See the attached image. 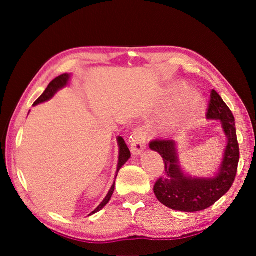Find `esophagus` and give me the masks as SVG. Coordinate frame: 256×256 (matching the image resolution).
<instances>
[{
	"label": "esophagus",
	"instance_id": "1",
	"mask_svg": "<svg viewBox=\"0 0 256 256\" xmlns=\"http://www.w3.org/2000/svg\"><path fill=\"white\" fill-rule=\"evenodd\" d=\"M146 131L144 128H138L131 136V152L133 156H140L146 149Z\"/></svg>",
	"mask_w": 256,
	"mask_h": 256
}]
</instances>
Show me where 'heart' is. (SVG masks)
<instances>
[{"mask_svg":"<svg viewBox=\"0 0 256 256\" xmlns=\"http://www.w3.org/2000/svg\"><path fill=\"white\" fill-rule=\"evenodd\" d=\"M204 110V102L200 94L196 90H188L180 99L178 114L183 120H194Z\"/></svg>","mask_w":256,"mask_h":256,"instance_id":"b5f03b06","label":"heart"}]
</instances>
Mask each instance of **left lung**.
Masks as SVG:
<instances>
[{
	"label": "left lung",
	"mask_w": 256,
	"mask_h": 256,
	"mask_svg": "<svg viewBox=\"0 0 256 256\" xmlns=\"http://www.w3.org/2000/svg\"><path fill=\"white\" fill-rule=\"evenodd\" d=\"M206 118L220 120L227 138L222 166L212 178H192L184 175L176 142L172 138H156L149 144L150 149L162 156L164 164V175L156 182L154 192L158 201L172 210L196 212L208 209L230 190L235 180L240 162L235 118L216 90L211 92Z\"/></svg>",
	"instance_id": "obj_1"
}]
</instances>
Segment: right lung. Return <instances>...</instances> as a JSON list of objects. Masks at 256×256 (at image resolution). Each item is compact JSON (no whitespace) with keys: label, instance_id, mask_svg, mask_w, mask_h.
<instances>
[{"label":"right lung","instance_id":"obj_1","mask_svg":"<svg viewBox=\"0 0 256 256\" xmlns=\"http://www.w3.org/2000/svg\"><path fill=\"white\" fill-rule=\"evenodd\" d=\"M68 79H70V74H68V73H64V74L58 76V78H55L53 81H50V84H48V86H47L45 92H42V96L38 98L36 102H34V106L38 105V104H42V102H44L50 100V99L53 97L54 94L58 92L60 89H62L63 86H66L68 84ZM118 146H120V157H118V172H116V176H118V170H120V168H122L123 164L128 162L130 157H131V152H130L128 146H126V144H125L124 138L122 136H118ZM114 190H115V182H114V184H112V186L110 188V192H108L106 198H104V201L90 214H96V212L100 211L102 208L105 206L108 202H110V198L112 196V193H114Z\"/></svg>","mask_w":256,"mask_h":256}]
</instances>
